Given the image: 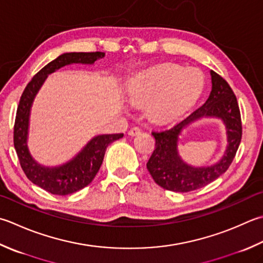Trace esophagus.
Wrapping results in <instances>:
<instances>
[{
    "label": "esophagus",
    "mask_w": 263,
    "mask_h": 263,
    "mask_svg": "<svg viewBox=\"0 0 263 263\" xmlns=\"http://www.w3.org/2000/svg\"><path fill=\"white\" fill-rule=\"evenodd\" d=\"M141 132V127H139V126H135V127H132L130 131H128V136H131V137H135V136H137V135H139V133Z\"/></svg>",
    "instance_id": "1"
}]
</instances>
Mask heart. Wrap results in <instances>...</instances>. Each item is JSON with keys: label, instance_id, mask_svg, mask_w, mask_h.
<instances>
[{"label": "heart", "instance_id": "1", "mask_svg": "<svg viewBox=\"0 0 263 263\" xmlns=\"http://www.w3.org/2000/svg\"><path fill=\"white\" fill-rule=\"evenodd\" d=\"M203 86L204 77L198 69L167 64L139 76L128 87V96L136 104L154 101L155 116L168 120L192 105Z\"/></svg>", "mask_w": 263, "mask_h": 263}]
</instances>
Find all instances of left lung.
Segmentation results:
<instances>
[{
	"label": "left lung",
	"instance_id": "obj_1",
	"mask_svg": "<svg viewBox=\"0 0 263 263\" xmlns=\"http://www.w3.org/2000/svg\"><path fill=\"white\" fill-rule=\"evenodd\" d=\"M211 77L212 91L203 106L173 127L152 132L156 143L147 163V168L154 181L164 189L188 193L203 188L227 171L237 153L243 133L237 98L228 82L219 74L211 70ZM203 116H215L225 122L229 133V147L223 159L215 166L193 168L183 163L177 155V136L183 127Z\"/></svg>",
	"mask_w": 263,
	"mask_h": 263
}]
</instances>
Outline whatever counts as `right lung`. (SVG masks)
<instances>
[{
	"label": "right lung",
	"instance_id": "obj_1",
	"mask_svg": "<svg viewBox=\"0 0 263 263\" xmlns=\"http://www.w3.org/2000/svg\"><path fill=\"white\" fill-rule=\"evenodd\" d=\"M104 52H70L59 55L58 58L44 66L36 73L20 97L13 126V145L19 158L20 166L30 181L46 192L53 195L73 194L86 187L92 180L104 161L108 145L123 137V133L101 135L95 137L87 143L79 155L63 166L44 167L36 163L30 156L27 148V131L29 109L36 92L49 74L69 64H93L97 59L102 58Z\"/></svg>",
	"mask_w": 263,
	"mask_h": 263
}]
</instances>
